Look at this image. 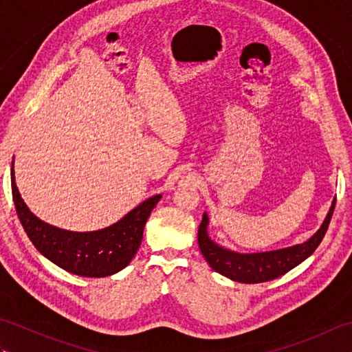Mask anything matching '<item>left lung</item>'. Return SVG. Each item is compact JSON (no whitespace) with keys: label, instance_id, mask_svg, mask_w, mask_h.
<instances>
[{"label":"left lung","instance_id":"left-lung-1","mask_svg":"<svg viewBox=\"0 0 352 352\" xmlns=\"http://www.w3.org/2000/svg\"><path fill=\"white\" fill-rule=\"evenodd\" d=\"M334 206L336 198L333 199L322 226L309 241L287 246V248L263 252H237L212 241V237L208 236V216L204 212L203 221H201L198 228V245L201 254L214 272L233 281L256 284L275 280L302 263L305 258H309L315 252L319 243L322 242L328 226H330Z\"/></svg>","mask_w":352,"mask_h":352}]
</instances>
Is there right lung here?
<instances>
[{"mask_svg":"<svg viewBox=\"0 0 352 352\" xmlns=\"http://www.w3.org/2000/svg\"><path fill=\"white\" fill-rule=\"evenodd\" d=\"M14 162V160H13ZM12 162V195L18 218L34 248L58 267L80 276L113 275L138 252L145 223L162 193L145 199L113 226L96 231H69L37 218L21 198Z\"/></svg>","mask_w":352,"mask_h":352,"instance_id":"1","label":"right lung"}]
</instances>
